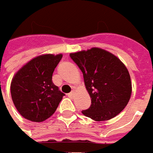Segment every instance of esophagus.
Wrapping results in <instances>:
<instances>
[{"label": "esophagus", "instance_id": "obj_1", "mask_svg": "<svg viewBox=\"0 0 153 153\" xmlns=\"http://www.w3.org/2000/svg\"><path fill=\"white\" fill-rule=\"evenodd\" d=\"M74 95V91H72V92H70L69 94H68V96L69 98H73Z\"/></svg>", "mask_w": 153, "mask_h": 153}]
</instances>
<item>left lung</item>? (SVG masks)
Listing matches in <instances>:
<instances>
[{"label": "left lung", "instance_id": "1", "mask_svg": "<svg viewBox=\"0 0 153 153\" xmlns=\"http://www.w3.org/2000/svg\"><path fill=\"white\" fill-rule=\"evenodd\" d=\"M83 73L91 105L83 115L96 121L114 118L123 111L131 95V76L126 65L111 53L92 48L71 53Z\"/></svg>", "mask_w": 153, "mask_h": 153}]
</instances>
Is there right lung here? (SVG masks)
Segmentation results:
<instances>
[{"label":"right lung","instance_id":"add662e5","mask_svg":"<svg viewBox=\"0 0 153 153\" xmlns=\"http://www.w3.org/2000/svg\"><path fill=\"white\" fill-rule=\"evenodd\" d=\"M63 54H42L31 59L16 73L11 83V99L27 120L42 122L49 118L64 95L52 81Z\"/></svg>","mask_w":153,"mask_h":153}]
</instances>
